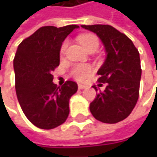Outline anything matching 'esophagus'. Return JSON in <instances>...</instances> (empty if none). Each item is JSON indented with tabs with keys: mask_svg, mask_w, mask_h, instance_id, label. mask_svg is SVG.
<instances>
[{
	"mask_svg": "<svg viewBox=\"0 0 157 157\" xmlns=\"http://www.w3.org/2000/svg\"><path fill=\"white\" fill-rule=\"evenodd\" d=\"M78 88L80 89V90H83V89H86V88H87V85H85V84H82V83H79Z\"/></svg>",
	"mask_w": 157,
	"mask_h": 157,
	"instance_id": "obj_1",
	"label": "esophagus"
}]
</instances>
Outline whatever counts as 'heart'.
Returning a JSON list of instances; mask_svg holds the SVG:
<instances>
[{
    "instance_id": "obj_1",
    "label": "heart",
    "mask_w": 157,
    "mask_h": 157,
    "mask_svg": "<svg viewBox=\"0 0 157 157\" xmlns=\"http://www.w3.org/2000/svg\"><path fill=\"white\" fill-rule=\"evenodd\" d=\"M79 43L81 44V45L84 48L86 51L95 48L97 49L99 46V41L98 38L94 35V34H82L78 37ZM68 45V42L65 41L61 47V53L63 54L66 48ZM93 72V69L90 65L88 64H83V63H79L75 64V66H73L72 70H71V75L77 80H84L86 79Z\"/></svg>"
}]
</instances>
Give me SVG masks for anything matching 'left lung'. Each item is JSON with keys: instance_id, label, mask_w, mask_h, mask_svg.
Instances as JSON below:
<instances>
[{"instance_id": "obj_1", "label": "left lung", "mask_w": 157, "mask_h": 157, "mask_svg": "<svg viewBox=\"0 0 157 157\" xmlns=\"http://www.w3.org/2000/svg\"><path fill=\"white\" fill-rule=\"evenodd\" d=\"M82 27L99 37L106 53L97 72L100 75L98 82L106 83V87L90 104V112L103 123H118L131 113L138 100L142 75L138 50L125 34L110 25Z\"/></svg>"}]
</instances>
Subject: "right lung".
<instances>
[{
	"mask_svg": "<svg viewBox=\"0 0 157 157\" xmlns=\"http://www.w3.org/2000/svg\"><path fill=\"white\" fill-rule=\"evenodd\" d=\"M79 26H44L23 40L13 60L15 90L21 108L28 120L41 129H52L69 115V100L77 92L75 82L53 83L52 72L60 63L65 38Z\"/></svg>",
	"mask_w": 157,
	"mask_h": 157,
	"instance_id": "add662e5",
	"label": "right lung"
}]
</instances>
